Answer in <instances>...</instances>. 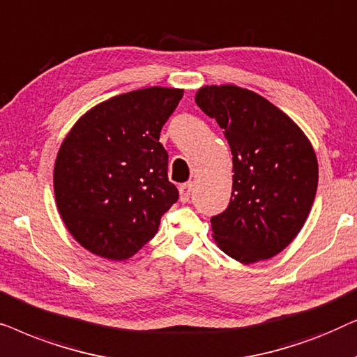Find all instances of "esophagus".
I'll use <instances>...</instances> for the list:
<instances>
[{
  "label": "esophagus",
  "instance_id": "34e87169",
  "mask_svg": "<svg viewBox=\"0 0 357 357\" xmlns=\"http://www.w3.org/2000/svg\"><path fill=\"white\" fill-rule=\"evenodd\" d=\"M192 192H193V183L192 182L180 185V202L187 203L190 197H192Z\"/></svg>",
  "mask_w": 357,
  "mask_h": 357
}]
</instances>
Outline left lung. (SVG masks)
<instances>
[{"label": "left lung", "instance_id": "1", "mask_svg": "<svg viewBox=\"0 0 357 357\" xmlns=\"http://www.w3.org/2000/svg\"><path fill=\"white\" fill-rule=\"evenodd\" d=\"M197 105L224 130L232 153V197L211 218L224 253L266 260L294 241L314 204L319 164L310 141L278 107L237 86H204Z\"/></svg>", "mask_w": 357, "mask_h": 357}]
</instances>
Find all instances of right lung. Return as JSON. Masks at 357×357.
<instances>
[{"mask_svg": "<svg viewBox=\"0 0 357 357\" xmlns=\"http://www.w3.org/2000/svg\"><path fill=\"white\" fill-rule=\"evenodd\" d=\"M182 96L158 86L115 96L82 115L61 143L53 170L58 211L94 255L133 257L178 199L159 136Z\"/></svg>", "mask_w": 357, "mask_h": 357, "instance_id": "obj_1", "label": "right lung"}]
</instances>
